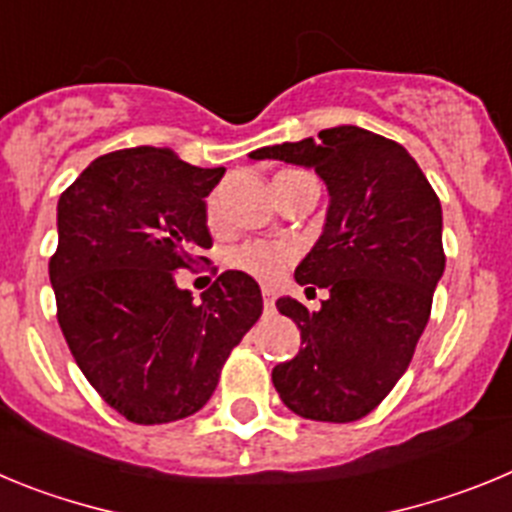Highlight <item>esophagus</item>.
Segmentation results:
<instances>
[{
    "mask_svg": "<svg viewBox=\"0 0 512 512\" xmlns=\"http://www.w3.org/2000/svg\"><path fill=\"white\" fill-rule=\"evenodd\" d=\"M262 301H265V306H273L275 303V290L273 288H262Z\"/></svg>",
    "mask_w": 512,
    "mask_h": 512,
    "instance_id": "1",
    "label": "esophagus"
}]
</instances>
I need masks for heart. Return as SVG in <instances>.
<instances>
[{
	"instance_id": "obj_1",
	"label": "heart",
	"mask_w": 512,
	"mask_h": 512,
	"mask_svg": "<svg viewBox=\"0 0 512 512\" xmlns=\"http://www.w3.org/2000/svg\"><path fill=\"white\" fill-rule=\"evenodd\" d=\"M216 219H219V204L216 199H209L206 201V222L214 227ZM290 260H293L290 247L267 245V242H245L229 252V265L234 270H242L262 283H275Z\"/></svg>"
}]
</instances>
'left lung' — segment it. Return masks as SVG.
I'll use <instances>...</instances> for the list:
<instances>
[{
  "label": "left lung",
  "mask_w": 512,
  "mask_h": 512,
  "mask_svg": "<svg viewBox=\"0 0 512 512\" xmlns=\"http://www.w3.org/2000/svg\"><path fill=\"white\" fill-rule=\"evenodd\" d=\"M250 158L306 165L329 188L324 232L296 267L298 283L329 298L313 313L296 298L275 303L303 344L275 365V390L311 421H359L408 370L431 316L446 265L439 196L403 145L354 124Z\"/></svg>",
  "instance_id": "8db88e82"
}]
</instances>
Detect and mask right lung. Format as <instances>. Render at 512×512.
Returning <instances> with one entry per match:
<instances>
[{"mask_svg": "<svg viewBox=\"0 0 512 512\" xmlns=\"http://www.w3.org/2000/svg\"><path fill=\"white\" fill-rule=\"evenodd\" d=\"M222 176L142 145L96 158L58 201V324L86 380L132 423L201 411L260 319V285L242 270L219 275L199 303L176 283L211 247L204 199Z\"/></svg>", "mask_w": 512, "mask_h": 512, "instance_id": "right-lung-1", "label": "right lung"}]
</instances>
